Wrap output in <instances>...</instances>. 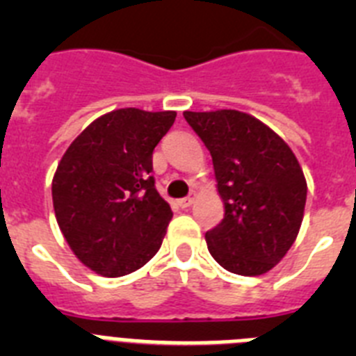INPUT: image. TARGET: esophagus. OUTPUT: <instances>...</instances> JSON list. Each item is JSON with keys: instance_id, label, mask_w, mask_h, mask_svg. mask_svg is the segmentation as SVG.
I'll list each match as a JSON object with an SVG mask.
<instances>
[{"instance_id": "obj_1", "label": "esophagus", "mask_w": 356, "mask_h": 356, "mask_svg": "<svg viewBox=\"0 0 356 356\" xmlns=\"http://www.w3.org/2000/svg\"><path fill=\"white\" fill-rule=\"evenodd\" d=\"M194 203V196H187V197H181V200H178V205L181 207V209H188V207L193 205Z\"/></svg>"}]
</instances>
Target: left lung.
Returning a JSON list of instances; mask_svg holds the SVG:
<instances>
[{"instance_id":"1","label":"left lung","mask_w":356,"mask_h":356,"mask_svg":"<svg viewBox=\"0 0 356 356\" xmlns=\"http://www.w3.org/2000/svg\"><path fill=\"white\" fill-rule=\"evenodd\" d=\"M210 151L225 217L205 234L226 271L267 273L294 244L307 203V181L285 140L238 110L184 112Z\"/></svg>"}]
</instances>
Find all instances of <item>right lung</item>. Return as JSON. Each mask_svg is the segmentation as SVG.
I'll use <instances>...</instances> for the list:
<instances>
[{
  "label": "right lung",
  "mask_w": 356,
  "mask_h": 356,
  "mask_svg": "<svg viewBox=\"0 0 356 356\" xmlns=\"http://www.w3.org/2000/svg\"><path fill=\"white\" fill-rule=\"evenodd\" d=\"M175 118L171 110L108 112L72 140L56 168V222L72 253L97 275H130L162 246L172 212L151 176L153 149Z\"/></svg>",
  "instance_id": "obj_1"
}]
</instances>
